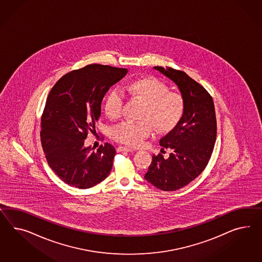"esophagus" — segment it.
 Returning <instances> with one entry per match:
<instances>
[{
  "instance_id": "34e87169",
  "label": "esophagus",
  "mask_w": 262,
  "mask_h": 262,
  "mask_svg": "<svg viewBox=\"0 0 262 262\" xmlns=\"http://www.w3.org/2000/svg\"><path fill=\"white\" fill-rule=\"evenodd\" d=\"M117 151H127V152H130V151H134V149H132V148H127V147H123V146H120V147H118V149H117Z\"/></svg>"
}]
</instances>
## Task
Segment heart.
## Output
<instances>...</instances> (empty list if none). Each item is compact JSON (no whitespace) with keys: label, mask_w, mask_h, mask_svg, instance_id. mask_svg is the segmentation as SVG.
Returning a JSON list of instances; mask_svg holds the SVG:
<instances>
[{"label":"heart","mask_w":262,"mask_h":262,"mask_svg":"<svg viewBox=\"0 0 262 262\" xmlns=\"http://www.w3.org/2000/svg\"><path fill=\"white\" fill-rule=\"evenodd\" d=\"M125 89L134 98L144 103L139 123L123 122L113 128V137L129 147H137L154 130L159 134L170 132L182 119L185 101L177 92L155 77L138 78L128 82ZM123 106V96L117 91L107 92L104 111L110 119H117Z\"/></svg>","instance_id":"heart-1"}]
</instances>
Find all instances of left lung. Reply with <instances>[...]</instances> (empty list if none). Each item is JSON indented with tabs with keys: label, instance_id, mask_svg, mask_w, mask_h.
<instances>
[{
	"label": "left lung",
	"instance_id": "obj_1",
	"mask_svg": "<svg viewBox=\"0 0 262 262\" xmlns=\"http://www.w3.org/2000/svg\"><path fill=\"white\" fill-rule=\"evenodd\" d=\"M176 85L185 101L182 119L159 141L170 149L165 159L161 154L152 161L144 178L162 191H177L189 184L205 169L216 138L213 101L205 89L183 71L154 67Z\"/></svg>",
	"mask_w": 262,
	"mask_h": 262
}]
</instances>
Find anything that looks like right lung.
<instances>
[{"label":"right lung","instance_id":"right-lung-1","mask_svg":"<svg viewBox=\"0 0 262 262\" xmlns=\"http://www.w3.org/2000/svg\"><path fill=\"white\" fill-rule=\"evenodd\" d=\"M127 71L89 64L64 74L51 89L42 113L41 141L50 168L64 183L89 189L110 174L114 147L106 143L95 152L85 147V139L99 121L106 92Z\"/></svg>","mask_w":262,"mask_h":262}]
</instances>
